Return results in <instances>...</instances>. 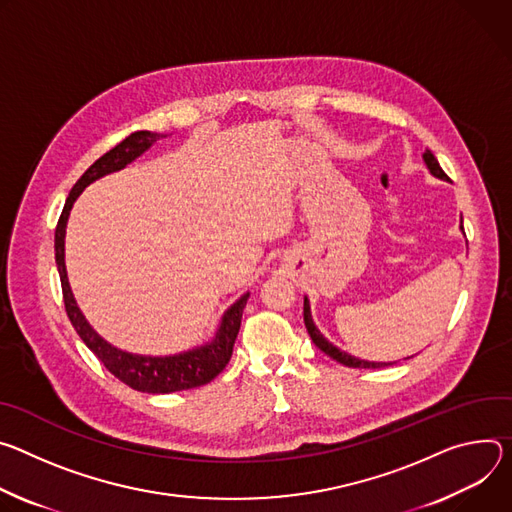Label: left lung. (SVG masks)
<instances>
[{
  "mask_svg": "<svg viewBox=\"0 0 512 512\" xmlns=\"http://www.w3.org/2000/svg\"><path fill=\"white\" fill-rule=\"evenodd\" d=\"M423 160H425L427 168L431 170L433 177L443 179V181L449 179V177L443 173V168L439 166V162H437V158L433 156L431 150H425ZM462 230H464V227H462ZM303 319H305V327H307V331H309V335H311V339H313V344H315L321 352H325L329 358H333L335 362H339V364H344V366H348V368H384V366L396 364V362H388V364H386V362H368V360H360V358H354V356H350V354H346V352H342V350H337L331 342H327V339L321 335V331L315 327L313 317H311L309 299H307V297H305V305H303Z\"/></svg>",
  "mask_w": 512,
  "mask_h": 512,
  "instance_id": "left-lung-1",
  "label": "left lung"
}]
</instances>
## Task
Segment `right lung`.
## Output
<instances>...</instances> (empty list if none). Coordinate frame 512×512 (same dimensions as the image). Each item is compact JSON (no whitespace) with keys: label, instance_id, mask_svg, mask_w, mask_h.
Instances as JSON below:
<instances>
[{"label":"right lung","instance_id":"add662e5","mask_svg":"<svg viewBox=\"0 0 512 512\" xmlns=\"http://www.w3.org/2000/svg\"><path fill=\"white\" fill-rule=\"evenodd\" d=\"M162 134H152V132H134L126 140H122L116 148H111L105 152L99 160H95L83 177L75 183L71 189L65 209L59 217V223H56V232H54V258H56V268H59L61 276V287H63V299H65V309L67 315L79 333V337L85 342V346L103 362V366L120 378L124 384H128L134 390L140 392H152V394H166V392H177V390H187V388H197L207 382H211L232 358L236 337L240 331L242 323V313L248 301V293L240 297L230 309H227L221 317V325L213 337V342L207 346L195 348L191 352H183L177 356H136L128 354L124 350L113 348L107 344L101 335L95 333V329L87 323L83 313L77 307V301L71 293L69 287V278H67V268H65V227L67 219L71 213V207L75 199L83 193L87 185L93 181L116 173V170H122L126 164H130L134 158H138L144 150H148Z\"/></svg>","mask_w":512,"mask_h":512}]
</instances>
